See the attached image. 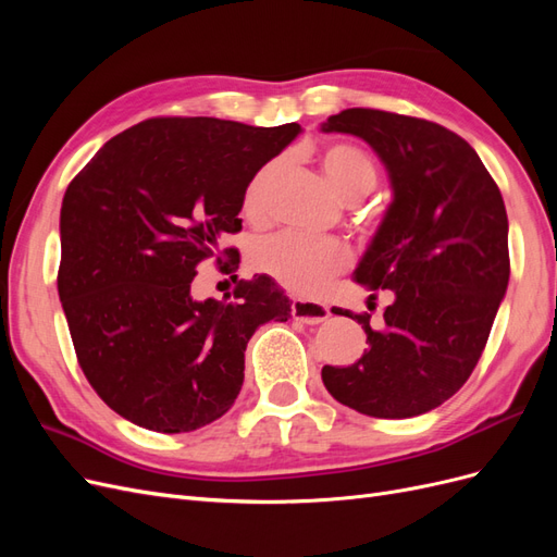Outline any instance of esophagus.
Listing matches in <instances>:
<instances>
[{"label":"esophagus","mask_w":557,"mask_h":557,"mask_svg":"<svg viewBox=\"0 0 557 557\" xmlns=\"http://www.w3.org/2000/svg\"><path fill=\"white\" fill-rule=\"evenodd\" d=\"M290 309H293L295 320H301V323H309V325L323 323V320L330 315V309L325 305H320V301L295 299Z\"/></svg>","instance_id":"34e87169"}]
</instances>
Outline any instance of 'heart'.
<instances>
[{"label":"heart","mask_w":557,"mask_h":557,"mask_svg":"<svg viewBox=\"0 0 557 557\" xmlns=\"http://www.w3.org/2000/svg\"><path fill=\"white\" fill-rule=\"evenodd\" d=\"M320 166L332 188L346 201H360L379 185V164L367 150L352 144H327L320 150ZM281 172L278 160L264 162L246 183L242 195L244 215L262 221L269 211V193ZM250 267L272 276L295 295H315L350 267V248L339 239L307 237L297 232H281L258 239L248 252Z\"/></svg>","instance_id":"obj_1"}]
</instances>
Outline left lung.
Wrapping results in <instances>:
<instances>
[{
    "label": "left lung",
    "instance_id": "obj_1",
    "mask_svg": "<svg viewBox=\"0 0 557 557\" xmlns=\"http://www.w3.org/2000/svg\"><path fill=\"white\" fill-rule=\"evenodd\" d=\"M325 132L356 134L391 172L395 199L356 281L393 293L381 325L358 320L369 348L323 367L330 395L374 418L440 407L474 372L509 285V221L495 178L460 134L381 109L330 115ZM376 299V295H372ZM376 305L369 301V311Z\"/></svg>",
    "mask_w": 557,
    "mask_h": 557
}]
</instances>
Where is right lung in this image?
I'll list each match as a JSON object with an SVG mask.
<instances>
[{
  "mask_svg": "<svg viewBox=\"0 0 557 557\" xmlns=\"http://www.w3.org/2000/svg\"><path fill=\"white\" fill-rule=\"evenodd\" d=\"M297 123L256 127L158 115L115 134L72 178L60 211L58 293L92 391L129 423L193 432L230 411L244 350L293 301L269 276L223 301L193 299L199 262L242 232L248 178L278 156Z\"/></svg>",
  "mask_w": 557,
  "mask_h": 557,
  "instance_id": "add662e5",
  "label": "right lung"
}]
</instances>
